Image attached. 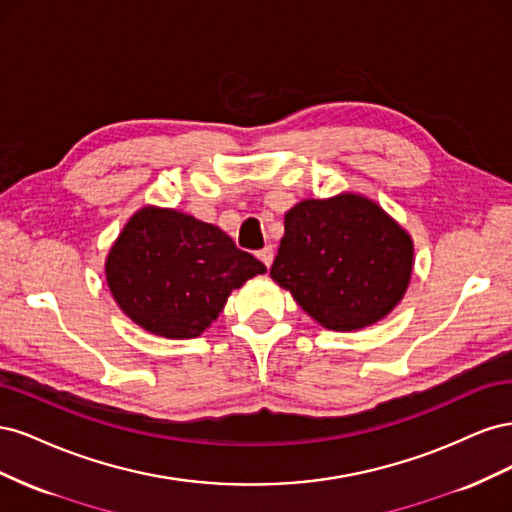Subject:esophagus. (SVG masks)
Returning a JSON list of instances; mask_svg holds the SVG:
<instances>
[{
	"instance_id": "obj_1",
	"label": "esophagus",
	"mask_w": 512,
	"mask_h": 512,
	"mask_svg": "<svg viewBox=\"0 0 512 512\" xmlns=\"http://www.w3.org/2000/svg\"><path fill=\"white\" fill-rule=\"evenodd\" d=\"M258 258L265 262V267L269 269L271 267V262H273V247L271 245H267V247H262V250L258 252Z\"/></svg>"
}]
</instances>
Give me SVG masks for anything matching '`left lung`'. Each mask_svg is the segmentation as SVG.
Wrapping results in <instances>:
<instances>
[{
    "label": "left lung",
    "instance_id": "left-lung-1",
    "mask_svg": "<svg viewBox=\"0 0 512 512\" xmlns=\"http://www.w3.org/2000/svg\"><path fill=\"white\" fill-rule=\"evenodd\" d=\"M414 245L374 200H301L284 218L271 277L324 329L359 331L406 294Z\"/></svg>",
    "mask_w": 512,
    "mask_h": 512
}]
</instances>
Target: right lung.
<instances>
[{"mask_svg":"<svg viewBox=\"0 0 512 512\" xmlns=\"http://www.w3.org/2000/svg\"><path fill=\"white\" fill-rule=\"evenodd\" d=\"M104 269L123 314L170 339L198 337L232 290L267 271L218 226L160 207L132 215Z\"/></svg>","mask_w":512,"mask_h":512,"instance_id":"right-lung-1","label":"right lung"}]
</instances>
